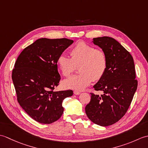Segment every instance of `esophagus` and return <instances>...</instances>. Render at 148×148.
Instances as JSON below:
<instances>
[{
	"mask_svg": "<svg viewBox=\"0 0 148 148\" xmlns=\"http://www.w3.org/2000/svg\"><path fill=\"white\" fill-rule=\"evenodd\" d=\"M80 93H81V92H78V91H74V95H79Z\"/></svg>",
	"mask_w": 148,
	"mask_h": 148,
	"instance_id": "esophagus-1",
	"label": "esophagus"
}]
</instances>
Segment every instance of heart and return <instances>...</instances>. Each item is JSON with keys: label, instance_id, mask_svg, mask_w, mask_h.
I'll return each mask as SVG.
<instances>
[{"label": "heart", "instance_id": "heart-1", "mask_svg": "<svg viewBox=\"0 0 148 148\" xmlns=\"http://www.w3.org/2000/svg\"><path fill=\"white\" fill-rule=\"evenodd\" d=\"M71 57L64 53L59 55L57 64L64 76L70 75L79 65V74L72 75L63 81L65 88L83 90L94 80L104 75L108 60L104 52L83 41L77 42L71 51Z\"/></svg>", "mask_w": 148, "mask_h": 148}]
</instances>
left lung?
Here are the masks:
<instances>
[{
	"label": "left lung",
	"instance_id": "left-lung-1",
	"mask_svg": "<svg viewBox=\"0 0 148 148\" xmlns=\"http://www.w3.org/2000/svg\"><path fill=\"white\" fill-rule=\"evenodd\" d=\"M92 42L104 52L108 66L104 75L93 86L103 94L99 96L90 93L91 100L85 112L94 123L107 127L125 114L136 92L134 62L130 53L112 37H97Z\"/></svg>",
	"mask_w": 148,
	"mask_h": 148
}]
</instances>
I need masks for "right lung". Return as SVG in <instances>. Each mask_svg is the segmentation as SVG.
<instances>
[{"instance_id":"obj_1","label":"right lung","mask_w":148,"mask_h":148,"mask_svg":"<svg viewBox=\"0 0 148 148\" xmlns=\"http://www.w3.org/2000/svg\"><path fill=\"white\" fill-rule=\"evenodd\" d=\"M74 41L66 38H40L18 56L12 79L18 103L34 120L43 124L57 121L64 112L62 102L72 90L54 92L61 77L57 60Z\"/></svg>"}]
</instances>
